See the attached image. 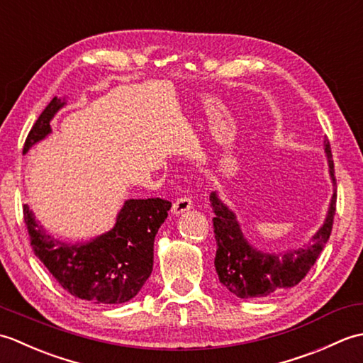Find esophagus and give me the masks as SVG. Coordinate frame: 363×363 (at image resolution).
Listing matches in <instances>:
<instances>
[{"mask_svg":"<svg viewBox=\"0 0 363 363\" xmlns=\"http://www.w3.org/2000/svg\"><path fill=\"white\" fill-rule=\"evenodd\" d=\"M191 207H194V203H191V199L189 196H181V198H177L176 201L173 203L172 212L174 215H179V213H184L186 211H190Z\"/></svg>","mask_w":363,"mask_h":363,"instance_id":"34e87169","label":"esophagus"}]
</instances>
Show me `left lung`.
I'll return each instance as SVG.
<instances>
[{
	"mask_svg": "<svg viewBox=\"0 0 363 363\" xmlns=\"http://www.w3.org/2000/svg\"><path fill=\"white\" fill-rule=\"evenodd\" d=\"M325 152L328 156L329 174L334 184L326 220L309 243L282 252H264L254 248L246 240L235 213L218 198L217 191L211 195V206L215 213L213 233L217 242L215 269L220 282L235 296L267 298L295 287L304 279L317 262L320 252L329 240L334 225L337 203V181L334 176V160L330 145L325 138Z\"/></svg>",
	"mask_w": 363,
	"mask_h": 363,
	"instance_id": "8db88e82",
	"label": "left lung"
}]
</instances>
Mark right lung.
<instances>
[{
	"label": "right lung",
	"mask_w": 363,
	"mask_h": 363,
	"mask_svg": "<svg viewBox=\"0 0 363 363\" xmlns=\"http://www.w3.org/2000/svg\"><path fill=\"white\" fill-rule=\"evenodd\" d=\"M65 101L54 96L29 130L23 154L51 133L50 123ZM172 203L160 198L128 199L115 226L86 243H65L38 225L29 206L23 215L37 259L73 296L94 304L133 299L152 272L154 238Z\"/></svg>",
	"instance_id": "1"
}]
</instances>
